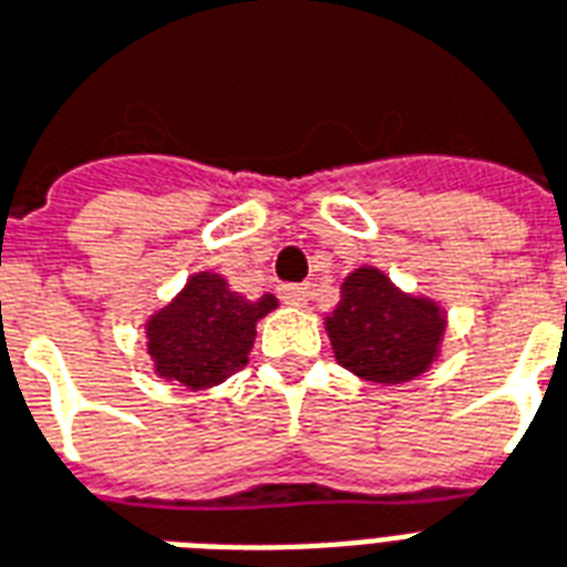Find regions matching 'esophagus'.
Instances as JSON below:
<instances>
[{"mask_svg": "<svg viewBox=\"0 0 567 567\" xmlns=\"http://www.w3.org/2000/svg\"><path fill=\"white\" fill-rule=\"evenodd\" d=\"M312 295V288L309 285H279V297H282L285 303L291 306H303Z\"/></svg>", "mask_w": 567, "mask_h": 567, "instance_id": "34e87169", "label": "esophagus"}]
</instances>
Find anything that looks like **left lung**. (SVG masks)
<instances>
[{
  "mask_svg": "<svg viewBox=\"0 0 567 567\" xmlns=\"http://www.w3.org/2000/svg\"><path fill=\"white\" fill-rule=\"evenodd\" d=\"M333 354L354 375L375 384L417 379L439 358L442 309L426 297L402 295L375 267H360L342 282V300L327 316Z\"/></svg>",
  "mask_w": 567,
  "mask_h": 567,
  "instance_id": "1",
  "label": "left lung"
}]
</instances>
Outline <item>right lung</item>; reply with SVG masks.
I'll return each mask as SVG.
<instances>
[{"label": "right lung", "mask_w": 567, "mask_h": 567, "mask_svg": "<svg viewBox=\"0 0 567 567\" xmlns=\"http://www.w3.org/2000/svg\"><path fill=\"white\" fill-rule=\"evenodd\" d=\"M276 297L246 300L230 291L219 272H198L165 309L146 321V351L155 372L188 390H204L246 367L255 324Z\"/></svg>", "instance_id": "right-lung-1"}]
</instances>
